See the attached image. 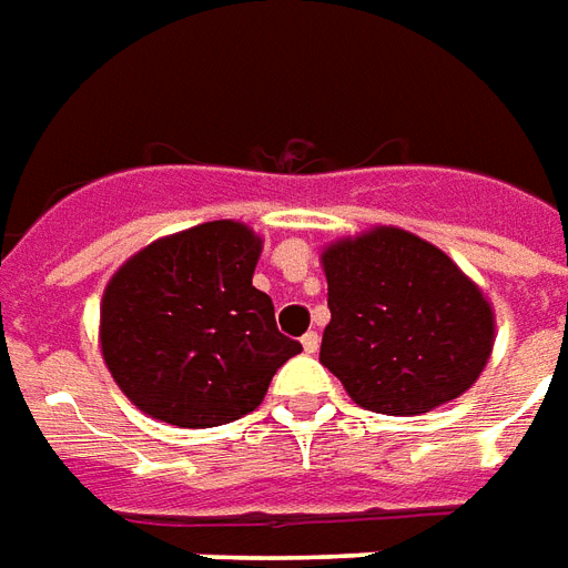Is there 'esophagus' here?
<instances>
[{"instance_id": "1", "label": "esophagus", "mask_w": 568, "mask_h": 568, "mask_svg": "<svg viewBox=\"0 0 568 568\" xmlns=\"http://www.w3.org/2000/svg\"><path fill=\"white\" fill-rule=\"evenodd\" d=\"M317 347H320L317 332H305V335H302V349H305V353H317Z\"/></svg>"}]
</instances>
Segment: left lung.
I'll list each match as a JSON object with an SVG mask.
<instances>
[{"label":"left lung","mask_w":568,"mask_h":568,"mask_svg":"<svg viewBox=\"0 0 568 568\" xmlns=\"http://www.w3.org/2000/svg\"><path fill=\"white\" fill-rule=\"evenodd\" d=\"M332 320L320 362L359 407L428 413L476 383L491 356L494 314L440 248L377 227L323 254Z\"/></svg>","instance_id":"1"}]
</instances>
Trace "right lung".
<instances>
[{
  "instance_id": "right-lung-1",
  "label": "right lung",
  "mask_w": 568,
  "mask_h": 568,
  "mask_svg": "<svg viewBox=\"0 0 568 568\" xmlns=\"http://www.w3.org/2000/svg\"><path fill=\"white\" fill-rule=\"evenodd\" d=\"M260 239L209 221L128 260L101 302V349L119 389L152 419L212 428L245 416L302 349L251 284Z\"/></svg>"
}]
</instances>
